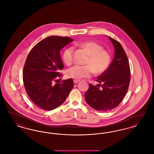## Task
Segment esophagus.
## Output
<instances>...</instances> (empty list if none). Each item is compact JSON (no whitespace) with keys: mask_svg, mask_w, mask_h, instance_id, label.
Returning <instances> with one entry per match:
<instances>
[{"mask_svg":"<svg viewBox=\"0 0 154 154\" xmlns=\"http://www.w3.org/2000/svg\"><path fill=\"white\" fill-rule=\"evenodd\" d=\"M73 81L74 84H77V83H78L79 82H80V80H75H75H74Z\"/></svg>","mask_w":154,"mask_h":154,"instance_id":"1","label":"esophagus"}]
</instances>
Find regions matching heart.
Returning a JSON list of instances; mask_svg holds the SVG:
<instances>
[{"label": "heart", "mask_w": 154, "mask_h": 154, "mask_svg": "<svg viewBox=\"0 0 154 154\" xmlns=\"http://www.w3.org/2000/svg\"><path fill=\"white\" fill-rule=\"evenodd\" d=\"M88 54L89 57L85 62V66L75 65L67 70L66 74L69 78L80 80L90 77L94 71L96 74L102 73L109 66L111 60L110 54L103 50L102 46L94 42H85L79 44ZM73 47L66 48L63 54V59L67 65L72 63L73 60Z\"/></svg>", "instance_id": "b5f03b06"}]
</instances>
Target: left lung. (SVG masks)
Listing matches in <instances>:
<instances>
[{
    "mask_svg": "<svg viewBox=\"0 0 154 154\" xmlns=\"http://www.w3.org/2000/svg\"><path fill=\"white\" fill-rule=\"evenodd\" d=\"M109 38L114 47V58L108 69L97 77L99 84L97 86L90 84L85 94L88 105L101 111L112 110L122 102L131 79L129 63L123 47L115 39Z\"/></svg>",
    "mask_w": 154,
    "mask_h": 154,
    "instance_id": "1",
    "label": "left lung"
}]
</instances>
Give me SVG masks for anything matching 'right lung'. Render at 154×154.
I'll return each mask as SVG.
<instances>
[{
    "mask_svg": "<svg viewBox=\"0 0 154 154\" xmlns=\"http://www.w3.org/2000/svg\"><path fill=\"white\" fill-rule=\"evenodd\" d=\"M73 41L69 37H48L32 48L26 59L23 70L24 87L31 100L43 110L58 107L73 87L72 79L54 84L62 76L59 72L63 69L60 51Z\"/></svg>",
    "mask_w": 154,
    "mask_h": 154,
    "instance_id": "obj_1",
    "label": "right lung"
}]
</instances>
